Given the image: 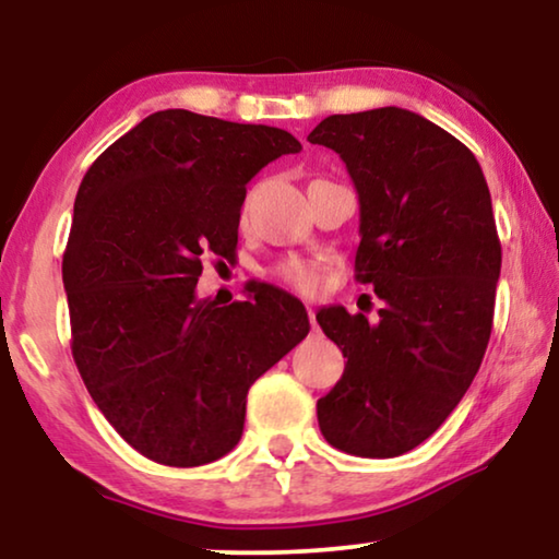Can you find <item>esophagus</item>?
<instances>
[{
  "label": "esophagus",
  "instance_id": "1",
  "mask_svg": "<svg viewBox=\"0 0 559 559\" xmlns=\"http://www.w3.org/2000/svg\"><path fill=\"white\" fill-rule=\"evenodd\" d=\"M308 318H310V325H312V331H318V323H316V310L308 308Z\"/></svg>",
  "mask_w": 559,
  "mask_h": 559
}]
</instances>
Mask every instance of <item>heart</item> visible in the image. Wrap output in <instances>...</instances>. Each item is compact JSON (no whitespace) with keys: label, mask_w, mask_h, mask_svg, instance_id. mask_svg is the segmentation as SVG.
<instances>
[{"label":"heart","mask_w":559,"mask_h":559,"mask_svg":"<svg viewBox=\"0 0 559 559\" xmlns=\"http://www.w3.org/2000/svg\"><path fill=\"white\" fill-rule=\"evenodd\" d=\"M272 274L282 285L300 289V293H316L320 285V266L316 262H305V259H285L274 266Z\"/></svg>","instance_id":"heart-1"}]
</instances>
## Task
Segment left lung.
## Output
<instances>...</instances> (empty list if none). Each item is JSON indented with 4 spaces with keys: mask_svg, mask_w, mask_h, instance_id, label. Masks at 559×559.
<instances>
[{
    "mask_svg": "<svg viewBox=\"0 0 559 559\" xmlns=\"http://www.w3.org/2000/svg\"><path fill=\"white\" fill-rule=\"evenodd\" d=\"M308 142L338 152L361 205L356 282L384 300L377 323L323 308L343 358L318 400L343 453L394 457L425 442L468 392L493 325L501 241L473 152L415 111L333 114Z\"/></svg>",
    "mask_w": 559,
    "mask_h": 559,
    "instance_id": "left-lung-1",
    "label": "left lung"
}]
</instances>
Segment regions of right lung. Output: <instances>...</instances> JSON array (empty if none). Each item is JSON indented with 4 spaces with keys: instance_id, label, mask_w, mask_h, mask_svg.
Masks as SVG:
<instances>
[{
    "instance_id": "right-lung-1",
    "label": "right lung",
    "mask_w": 559,
    "mask_h": 559,
    "mask_svg": "<svg viewBox=\"0 0 559 559\" xmlns=\"http://www.w3.org/2000/svg\"><path fill=\"white\" fill-rule=\"evenodd\" d=\"M302 144L277 127L155 111L83 175L63 254L73 361L114 430L193 468L241 440L249 386L310 331L280 289L198 300L203 257L234 254L247 182Z\"/></svg>"
}]
</instances>
